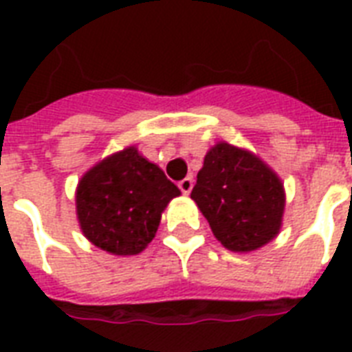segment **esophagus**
<instances>
[{
  "mask_svg": "<svg viewBox=\"0 0 352 352\" xmlns=\"http://www.w3.org/2000/svg\"><path fill=\"white\" fill-rule=\"evenodd\" d=\"M179 188H181V192L184 193V195H188V193L192 192V188H193L192 177H186V179H182V181L179 182Z\"/></svg>",
  "mask_w": 352,
  "mask_h": 352,
  "instance_id": "obj_1",
  "label": "esophagus"
}]
</instances>
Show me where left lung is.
<instances>
[{"mask_svg": "<svg viewBox=\"0 0 352 352\" xmlns=\"http://www.w3.org/2000/svg\"><path fill=\"white\" fill-rule=\"evenodd\" d=\"M192 199L221 245L252 252L278 235L285 210L283 182L261 159L228 142L204 157Z\"/></svg>", "mask_w": 352, "mask_h": 352, "instance_id": "1", "label": "left lung"}]
</instances>
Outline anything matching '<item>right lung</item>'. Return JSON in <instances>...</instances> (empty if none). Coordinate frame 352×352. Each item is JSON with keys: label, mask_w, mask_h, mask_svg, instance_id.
<instances>
[{"label": "right lung", "mask_w": 352, "mask_h": 352, "mask_svg": "<svg viewBox=\"0 0 352 352\" xmlns=\"http://www.w3.org/2000/svg\"><path fill=\"white\" fill-rule=\"evenodd\" d=\"M181 190L135 146L93 166L76 188L84 235L115 256H135L157 234L160 215Z\"/></svg>", "instance_id": "1"}]
</instances>
